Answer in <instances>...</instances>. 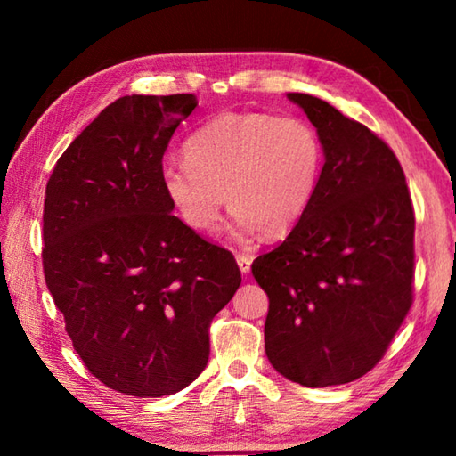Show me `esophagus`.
Here are the masks:
<instances>
[{
	"instance_id": "34e87169",
	"label": "esophagus",
	"mask_w": 456,
	"mask_h": 456,
	"mask_svg": "<svg viewBox=\"0 0 456 456\" xmlns=\"http://www.w3.org/2000/svg\"><path fill=\"white\" fill-rule=\"evenodd\" d=\"M237 265H239V269H241V273H249V269H251V259L247 257V256H241V253H239V256H237Z\"/></svg>"
}]
</instances>
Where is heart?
Instances as JSON below:
<instances>
[{
	"label": "heart",
	"mask_w": 456,
	"mask_h": 456,
	"mask_svg": "<svg viewBox=\"0 0 456 456\" xmlns=\"http://www.w3.org/2000/svg\"><path fill=\"white\" fill-rule=\"evenodd\" d=\"M184 163H168L160 184L184 225L209 233L223 192L239 229L281 235L312 205L323 144L310 122L269 112H223L184 142Z\"/></svg>",
	"instance_id": "1"
}]
</instances>
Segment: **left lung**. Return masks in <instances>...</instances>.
Returning a JSON list of instances; mask_svg holds the SVG:
<instances>
[{
  "label": "left lung",
  "instance_id": "left-lung-1",
  "mask_svg": "<svg viewBox=\"0 0 456 456\" xmlns=\"http://www.w3.org/2000/svg\"><path fill=\"white\" fill-rule=\"evenodd\" d=\"M318 128L315 197L253 261L269 297L265 354L307 388L354 382L388 350L414 297V209L396 154L326 100L289 92Z\"/></svg>",
  "mask_w": 456,
  "mask_h": 456
}]
</instances>
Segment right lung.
I'll list each match as a JSON object with an SVG mask.
<instances>
[{"instance_id": "right-lung-1", "label": "right lung", "mask_w": 456, "mask_h": 456, "mask_svg": "<svg viewBox=\"0 0 456 456\" xmlns=\"http://www.w3.org/2000/svg\"><path fill=\"white\" fill-rule=\"evenodd\" d=\"M195 94L122 96L53 167L44 200L45 285L84 366L108 388L171 396L209 362V326L241 272L171 213L160 171Z\"/></svg>"}]
</instances>
